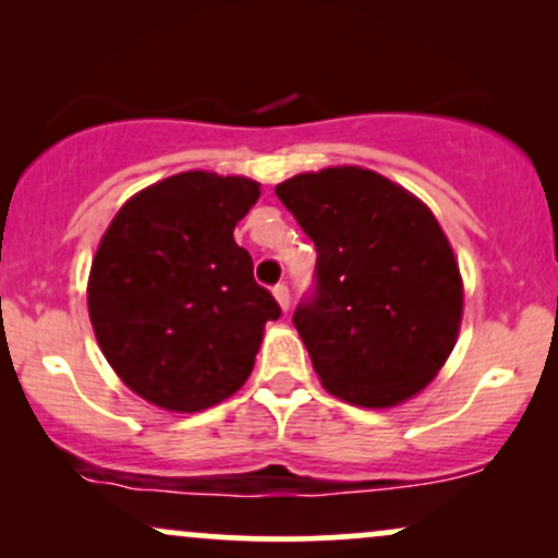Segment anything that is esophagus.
I'll return each instance as SVG.
<instances>
[{
	"label": "esophagus",
	"instance_id": "34e87169",
	"mask_svg": "<svg viewBox=\"0 0 558 558\" xmlns=\"http://www.w3.org/2000/svg\"><path fill=\"white\" fill-rule=\"evenodd\" d=\"M272 293H275V299H278L280 310L288 312V306H291V293H288V286L286 283H278V286L272 288Z\"/></svg>",
	"mask_w": 558,
	"mask_h": 558
}]
</instances>
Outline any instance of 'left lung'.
<instances>
[{
	"mask_svg": "<svg viewBox=\"0 0 558 558\" xmlns=\"http://www.w3.org/2000/svg\"><path fill=\"white\" fill-rule=\"evenodd\" d=\"M315 241V288L293 312L323 386L356 407L412 399L438 375L462 323V275L430 209L362 168L275 189Z\"/></svg>",
	"mask_w": 558,
	"mask_h": 558,
	"instance_id": "left-lung-1",
	"label": "left lung"
}]
</instances>
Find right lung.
I'll use <instances>...</instances> for the list:
<instances>
[{
	"instance_id": "add662e5",
	"label": "right lung",
	"mask_w": 558,
	"mask_h": 558,
	"mask_svg": "<svg viewBox=\"0 0 558 558\" xmlns=\"http://www.w3.org/2000/svg\"><path fill=\"white\" fill-rule=\"evenodd\" d=\"M259 183L191 170L128 198L88 275V315L114 373L141 399L202 412L254 369L278 301L233 239Z\"/></svg>"
}]
</instances>
